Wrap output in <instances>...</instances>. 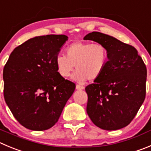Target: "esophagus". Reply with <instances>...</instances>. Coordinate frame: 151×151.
<instances>
[{
    "instance_id": "esophagus-1",
    "label": "esophagus",
    "mask_w": 151,
    "mask_h": 151,
    "mask_svg": "<svg viewBox=\"0 0 151 151\" xmlns=\"http://www.w3.org/2000/svg\"><path fill=\"white\" fill-rule=\"evenodd\" d=\"M76 89H77V90H83V89H84V86H80V85H78V84H77V85H76Z\"/></svg>"
}]
</instances>
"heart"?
<instances>
[{
	"instance_id": "1",
	"label": "heart",
	"mask_w": 151,
	"mask_h": 151,
	"mask_svg": "<svg viewBox=\"0 0 151 151\" xmlns=\"http://www.w3.org/2000/svg\"><path fill=\"white\" fill-rule=\"evenodd\" d=\"M65 53L66 56L59 54L55 58L56 71L63 78L69 77L75 66L74 80L83 83L88 79L96 80L107 65L108 51L102 44L73 42L66 47Z\"/></svg>"
}]
</instances>
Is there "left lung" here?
Returning a JSON list of instances; mask_svg holds the SVG:
<instances>
[{
    "label": "left lung",
    "instance_id": "left-lung-1",
    "mask_svg": "<svg viewBox=\"0 0 151 151\" xmlns=\"http://www.w3.org/2000/svg\"><path fill=\"white\" fill-rule=\"evenodd\" d=\"M83 39L102 44L108 51L104 72L85 88L87 114L101 129H122L134 118L145 98V65L134 47L109 35L92 32Z\"/></svg>",
    "mask_w": 151,
    "mask_h": 151
}]
</instances>
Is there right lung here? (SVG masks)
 Returning <instances> with one entry per match:
<instances>
[{
    "mask_svg": "<svg viewBox=\"0 0 151 151\" xmlns=\"http://www.w3.org/2000/svg\"><path fill=\"white\" fill-rule=\"evenodd\" d=\"M68 37L36 36L11 53L3 71L4 95L22 126L42 131L58 122L75 84L58 74L55 58Z\"/></svg>",
    "mask_w": 151,
    "mask_h": 151,
    "instance_id": "add662e5",
    "label": "right lung"
}]
</instances>
